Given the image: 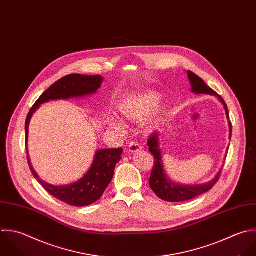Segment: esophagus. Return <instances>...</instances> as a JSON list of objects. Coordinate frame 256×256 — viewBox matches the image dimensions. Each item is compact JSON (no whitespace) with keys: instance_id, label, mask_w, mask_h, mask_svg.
I'll use <instances>...</instances> for the list:
<instances>
[{"instance_id":"obj_1","label":"esophagus","mask_w":256,"mask_h":256,"mask_svg":"<svg viewBox=\"0 0 256 256\" xmlns=\"http://www.w3.org/2000/svg\"><path fill=\"white\" fill-rule=\"evenodd\" d=\"M140 150H142V146L138 142H132L130 144V146H128V152L134 154V152H138Z\"/></svg>"}]
</instances>
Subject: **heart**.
Instances as JSON below:
<instances>
[{
	"label": "heart",
	"mask_w": 256,
	"mask_h": 256,
	"mask_svg": "<svg viewBox=\"0 0 256 256\" xmlns=\"http://www.w3.org/2000/svg\"><path fill=\"white\" fill-rule=\"evenodd\" d=\"M160 100L162 96L158 92L148 90L126 100L118 108L122 116L134 122H142L158 108ZM108 122L114 130L120 134L126 132L124 124L116 116H110Z\"/></svg>",
	"instance_id": "1"
}]
</instances>
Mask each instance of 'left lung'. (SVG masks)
Wrapping results in <instances>:
<instances>
[{"label":"left lung","instance_id":"left-lung-1","mask_svg":"<svg viewBox=\"0 0 256 256\" xmlns=\"http://www.w3.org/2000/svg\"><path fill=\"white\" fill-rule=\"evenodd\" d=\"M188 76L192 84V92L196 94H212L218 96L220 100V102L224 104L226 116L228 118H230L228 110L224 98L220 96H218L212 88H210L204 82V80L198 76H196L194 72L188 70ZM228 126H230V140H232V126L230 120H228ZM148 146L150 148V152L154 156V168L150 178V186L152 192L160 198L166 202H180L192 200L200 194H204L214 186V184L218 182L222 174V170H220V172L214 176L212 180L204 184H198V186H182V184L172 182L168 178L164 172L162 150L160 148V132H154L150 136L148 140Z\"/></svg>","mask_w":256,"mask_h":256}]
</instances>
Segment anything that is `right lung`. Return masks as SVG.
I'll return each mask as SVG.
<instances>
[{
	"label": "right lung",
	"mask_w": 256,
	"mask_h": 256,
	"mask_svg": "<svg viewBox=\"0 0 256 256\" xmlns=\"http://www.w3.org/2000/svg\"><path fill=\"white\" fill-rule=\"evenodd\" d=\"M104 78L102 76H84L78 74H68L52 84L34 102L30 110L24 130L26 148L28 146V124L34 112L44 102L54 100H68L92 94L100 88ZM28 154V148H26ZM122 148L100 150L96 152L92 166L78 182L66 186H52L42 180L34 172L28 154V164L34 178L54 198L72 206H86L96 202L104 192L112 180L116 164L120 160Z\"/></svg>",
	"instance_id": "right-lung-1"
}]
</instances>
